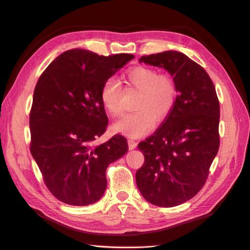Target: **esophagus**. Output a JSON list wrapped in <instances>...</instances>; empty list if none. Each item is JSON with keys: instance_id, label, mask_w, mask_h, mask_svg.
<instances>
[{"instance_id": "esophagus-1", "label": "esophagus", "mask_w": 250, "mask_h": 250, "mask_svg": "<svg viewBox=\"0 0 250 250\" xmlns=\"http://www.w3.org/2000/svg\"><path fill=\"white\" fill-rule=\"evenodd\" d=\"M137 142H134L133 140H128V147H129V149L130 150H132V149H134L135 147H137Z\"/></svg>"}]
</instances>
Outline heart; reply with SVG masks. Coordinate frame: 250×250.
Returning <instances> with one entry per match:
<instances>
[{
  "instance_id": "1",
  "label": "heart",
  "mask_w": 250,
  "mask_h": 250,
  "mask_svg": "<svg viewBox=\"0 0 250 250\" xmlns=\"http://www.w3.org/2000/svg\"><path fill=\"white\" fill-rule=\"evenodd\" d=\"M128 84L139 90L134 112L128 113L113 124V129L129 138L148 133L156 122H162L172 111L177 97L176 83L167 74H158L152 67L135 66L125 75ZM122 90L119 82L108 79L103 83L100 99L111 116L122 113Z\"/></svg>"
}]
</instances>
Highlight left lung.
Here are the masks:
<instances>
[{
    "instance_id": "1",
    "label": "left lung",
    "mask_w": 250,
    "mask_h": 250,
    "mask_svg": "<svg viewBox=\"0 0 250 250\" xmlns=\"http://www.w3.org/2000/svg\"><path fill=\"white\" fill-rule=\"evenodd\" d=\"M140 62L168 71L176 83L175 104L162 126L139 144L145 162L135 174L148 202L162 208L193 198L206 184L219 149L220 106L214 83L184 53L165 51Z\"/></svg>"
}]
</instances>
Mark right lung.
<instances>
[{
    "instance_id": "1",
    "label": "right lung",
    "mask_w": 250,
    "mask_h": 250,
    "mask_svg": "<svg viewBox=\"0 0 250 250\" xmlns=\"http://www.w3.org/2000/svg\"><path fill=\"white\" fill-rule=\"evenodd\" d=\"M133 58L72 49L53 60L37 81L30 151L58 200L77 207L97 202L106 190L108 165L128 151L120 134L98 146L94 142L108 123L100 99L103 83Z\"/></svg>"
}]
</instances>
